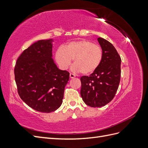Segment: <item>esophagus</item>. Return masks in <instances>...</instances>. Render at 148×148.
I'll return each instance as SVG.
<instances>
[{
	"label": "esophagus",
	"instance_id": "1",
	"mask_svg": "<svg viewBox=\"0 0 148 148\" xmlns=\"http://www.w3.org/2000/svg\"><path fill=\"white\" fill-rule=\"evenodd\" d=\"M75 77V75L72 73H70V78H74Z\"/></svg>",
	"mask_w": 148,
	"mask_h": 148
}]
</instances>
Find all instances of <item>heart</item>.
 <instances>
[{
	"instance_id": "b5f03b06",
	"label": "heart",
	"mask_w": 148,
	"mask_h": 148,
	"mask_svg": "<svg viewBox=\"0 0 148 148\" xmlns=\"http://www.w3.org/2000/svg\"><path fill=\"white\" fill-rule=\"evenodd\" d=\"M102 58L101 47L86 39L69 42L58 48L55 53L56 60L61 69L68 68L73 59L75 69L83 75L95 72Z\"/></svg>"
}]
</instances>
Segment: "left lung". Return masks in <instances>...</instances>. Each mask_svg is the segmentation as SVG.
<instances>
[{"label":"left lung","instance_id":"left-lung-1","mask_svg":"<svg viewBox=\"0 0 148 148\" xmlns=\"http://www.w3.org/2000/svg\"><path fill=\"white\" fill-rule=\"evenodd\" d=\"M103 51L98 69L89 76L80 78V94L86 105L101 107L114 99L118 89L121 75V58L114 46L102 38H97Z\"/></svg>","mask_w":148,"mask_h":148}]
</instances>
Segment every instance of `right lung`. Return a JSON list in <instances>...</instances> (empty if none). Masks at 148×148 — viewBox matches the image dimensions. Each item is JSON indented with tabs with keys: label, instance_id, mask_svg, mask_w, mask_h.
Returning a JSON list of instances; mask_svg holds the SVG:
<instances>
[{
	"label": "right lung",
	"instance_id": "right-lung-1",
	"mask_svg": "<svg viewBox=\"0 0 148 148\" xmlns=\"http://www.w3.org/2000/svg\"><path fill=\"white\" fill-rule=\"evenodd\" d=\"M52 39L34 42L18 58L14 69L18 93L35 110L50 113L59 108L70 73L52 58Z\"/></svg>",
	"mask_w": 148,
	"mask_h": 148
}]
</instances>
